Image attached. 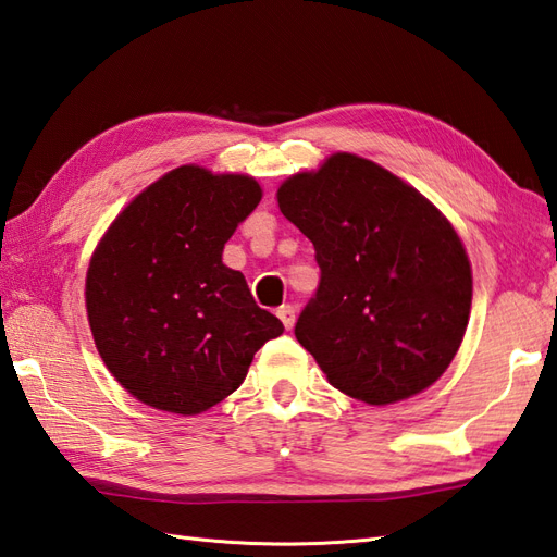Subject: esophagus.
<instances>
[{
	"label": "esophagus",
	"instance_id": "esophagus-1",
	"mask_svg": "<svg viewBox=\"0 0 557 557\" xmlns=\"http://www.w3.org/2000/svg\"><path fill=\"white\" fill-rule=\"evenodd\" d=\"M276 317L281 319L283 329H286V331H290L293 325H295V309H293L290 305H283V307L276 311Z\"/></svg>",
	"mask_w": 557,
	"mask_h": 557
}]
</instances>
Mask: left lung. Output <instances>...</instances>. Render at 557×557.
Returning <instances> with one entry per match:
<instances>
[{
  "label": "left lung",
  "mask_w": 557,
  "mask_h": 557,
  "mask_svg": "<svg viewBox=\"0 0 557 557\" xmlns=\"http://www.w3.org/2000/svg\"><path fill=\"white\" fill-rule=\"evenodd\" d=\"M276 200L314 243L321 283L295 337L329 383L371 406L435 385L472 305V267L454 224L401 176L343 151L290 174Z\"/></svg>",
  "instance_id": "left-lung-1"
}]
</instances>
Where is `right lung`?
<instances>
[{
    "instance_id": "add662e5",
    "label": "right lung",
    "mask_w": 557,
    "mask_h": 557,
    "mask_svg": "<svg viewBox=\"0 0 557 557\" xmlns=\"http://www.w3.org/2000/svg\"><path fill=\"white\" fill-rule=\"evenodd\" d=\"M262 200L250 174L174 168L134 196L91 252L85 307L115 381L151 409L198 416L246 381L283 333L224 243Z\"/></svg>"
}]
</instances>
